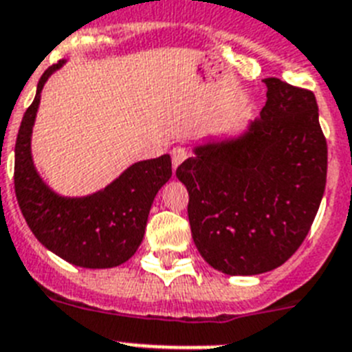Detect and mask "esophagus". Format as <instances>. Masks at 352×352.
Segmentation results:
<instances>
[{
  "mask_svg": "<svg viewBox=\"0 0 352 352\" xmlns=\"http://www.w3.org/2000/svg\"><path fill=\"white\" fill-rule=\"evenodd\" d=\"M188 160V151L184 147H180V145H177V147L172 148V163H173V168H177L180 163H184V161Z\"/></svg>",
  "mask_w": 352,
  "mask_h": 352,
  "instance_id": "obj_1",
  "label": "esophagus"
}]
</instances>
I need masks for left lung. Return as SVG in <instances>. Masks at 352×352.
<instances>
[{"label":"left lung","instance_id":"1","mask_svg":"<svg viewBox=\"0 0 352 352\" xmlns=\"http://www.w3.org/2000/svg\"><path fill=\"white\" fill-rule=\"evenodd\" d=\"M267 103L235 138L196 145L177 168L192 240L228 275L280 267L305 240L326 186L328 147L312 91L265 78Z\"/></svg>","mask_w":352,"mask_h":352}]
</instances>
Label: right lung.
<instances>
[{
  "mask_svg": "<svg viewBox=\"0 0 352 352\" xmlns=\"http://www.w3.org/2000/svg\"><path fill=\"white\" fill-rule=\"evenodd\" d=\"M63 65L50 66L42 75L22 117L15 142V196L33 235L54 254L82 268L119 267L142 243L154 198L172 177V160L164 154L138 161L89 196L69 198L52 191L34 168L31 133L43 85Z\"/></svg>",
  "mask_w": 352,
  "mask_h": 352,
  "instance_id": "right-lung-1",
  "label": "right lung"
}]
</instances>
